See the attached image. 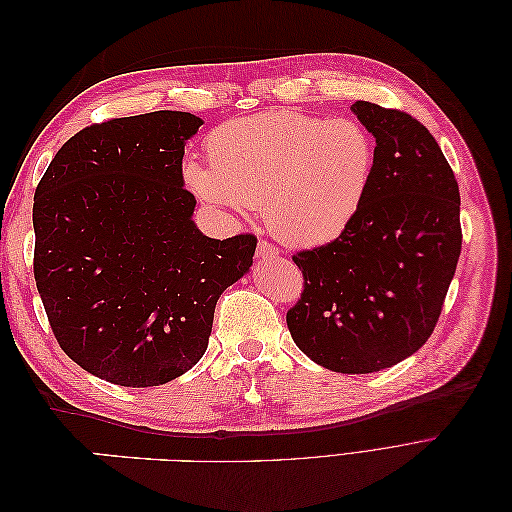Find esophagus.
Instances as JSON below:
<instances>
[{
    "label": "esophagus",
    "mask_w": 512,
    "mask_h": 512,
    "mask_svg": "<svg viewBox=\"0 0 512 512\" xmlns=\"http://www.w3.org/2000/svg\"><path fill=\"white\" fill-rule=\"evenodd\" d=\"M277 254H280V250L269 241H258V247H256V258L260 260H273L277 258Z\"/></svg>",
    "instance_id": "34e87169"
}]
</instances>
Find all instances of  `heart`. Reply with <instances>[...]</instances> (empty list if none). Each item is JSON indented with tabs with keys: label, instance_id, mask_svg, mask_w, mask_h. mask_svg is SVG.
Instances as JSON below:
<instances>
[{
	"label": "heart",
	"instance_id": "b5f03b06",
	"mask_svg": "<svg viewBox=\"0 0 512 512\" xmlns=\"http://www.w3.org/2000/svg\"><path fill=\"white\" fill-rule=\"evenodd\" d=\"M205 156L209 166L183 164V181L200 200L262 209L277 239L318 247L342 237L356 220L376 151L354 119L271 111L213 128Z\"/></svg>",
	"mask_w": 512,
	"mask_h": 512
}]
</instances>
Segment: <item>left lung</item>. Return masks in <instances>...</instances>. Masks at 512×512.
Listing matches in <instances>:
<instances>
[{
    "label": "left lung",
    "instance_id": "8db88e82",
    "mask_svg": "<svg viewBox=\"0 0 512 512\" xmlns=\"http://www.w3.org/2000/svg\"><path fill=\"white\" fill-rule=\"evenodd\" d=\"M350 108L376 138L374 175L342 237L292 256L303 292L286 322L314 363L371 374L408 359L436 329L461 254V200L421 121L365 100Z\"/></svg>",
    "mask_w": 512,
    "mask_h": 512
}]
</instances>
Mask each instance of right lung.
Listing matches in <instances>:
<instances>
[{
    "instance_id": "1",
    "label": "right lung",
    "mask_w": 512,
    "mask_h": 512,
    "mask_svg": "<svg viewBox=\"0 0 512 512\" xmlns=\"http://www.w3.org/2000/svg\"><path fill=\"white\" fill-rule=\"evenodd\" d=\"M203 126L156 111L64 143L34 194V277L57 344L106 382L158 386L205 354L215 303L252 267L256 237L192 222L183 147Z\"/></svg>"
}]
</instances>
